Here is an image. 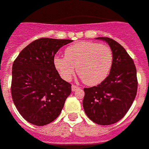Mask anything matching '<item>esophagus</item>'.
I'll return each mask as SVG.
<instances>
[{
	"instance_id": "esophagus-1",
	"label": "esophagus",
	"mask_w": 149,
	"mask_h": 149,
	"mask_svg": "<svg viewBox=\"0 0 149 149\" xmlns=\"http://www.w3.org/2000/svg\"><path fill=\"white\" fill-rule=\"evenodd\" d=\"M78 89H79V87L75 86V85H72V86H71V90H72V91H77Z\"/></svg>"
}]
</instances>
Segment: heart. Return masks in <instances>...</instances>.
Returning <instances> with one entry per match:
<instances>
[{
	"label": "heart",
	"instance_id": "1",
	"mask_svg": "<svg viewBox=\"0 0 149 149\" xmlns=\"http://www.w3.org/2000/svg\"><path fill=\"white\" fill-rule=\"evenodd\" d=\"M113 64V53L107 45L93 42H79L68 46L65 57L57 56L54 65L60 76L69 81L75 72L83 83L96 86L106 79Z\"/></svg>",
	"mask_w": 149,
	"mask_h": 149
}]
</instances>
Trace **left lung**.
<instances>
[{
    "mask_svg": "<svg viewBox=\"0 0 149 149\" xmlns=\"http://www.w3.org/2000/svg\"><path fill=\"white\" fill-rule=\"evenodd\" d=\"M97 39L105 41L110 46L113 64L106 79L97 86L83 89V109L95 123L110 125L126 115L136 98V68L125 49L115 40L104 37Z\"/></svg>",
    "mask_w": 149,
    "mask_h": 149,
    "instance_id": "1",
    "label": "left lung"
}]
</instances>
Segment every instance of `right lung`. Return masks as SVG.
<instances>
[{"label": "right lung", "instance_id": "add662e5", "mask_svg": "<svg viewBox=\"0 0 149 149\" xmlns=\"http://www.w3.org/2000/svg\"><path fill=\"white\" fill-rule=\"evenodd\" d=\"M72 40L37 39L22 49L13 64L11 94L26 121L43 126L59 116L71 84L60 77L54 65L57 51Z\"/></svg>", "mask_w": 149, "mask_h": 149}]
</instances>
